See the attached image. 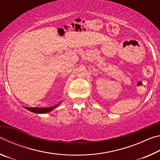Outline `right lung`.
<instances>
[{
    "mask_svg": "<svg viewBox=\"0 0 160 160\" xmlns=\"http://www.w3.org/2000/svg\"><path fill=\"white\" fill-rule=\"evenodd\" d=\"M61 103H62V102L58 103V104L55 105V106H53L51 107H47V108H37V107H25V108L26 109H28L29 111H30V112H34L36 113H48L49 112H51L53 109H56V108L57 107L59 104H61Z\"/></svg>",
    "mask_w": 160,
    "mask_h": 160,
    "instance_id": "obj_1",
    "label": "right lung"
}]
</instances>
